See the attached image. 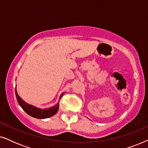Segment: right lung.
<instances>
[{
	"label": "right lung",
	"mask_w": 148,
	"mask_h": 148,
	"mask_svg": "<svg viewBox=\"0 0 148 148\" xmlns=\"http://www.w3.org/2000/svg\"><path fill=\"white\" fill-rule=\"evenodd\" d=\"M64 92L62 93L61 95L60 96L59 100L58 102L56 105H54V106L51 107L49 108H46V109H40L37 107H35L32 105H30L27 103L22 100L18 95L17 90L15 89V94H16V98H17V102L20 105V106L21 107L22 109L27 113V114H29V116L36 119H47L49 118L50 116H52L57 112L58 110V107H59V102L60 98H62V96H63Z\"/></svg>",
	"instance_id": "1"
}]
</instances>
